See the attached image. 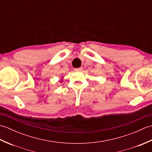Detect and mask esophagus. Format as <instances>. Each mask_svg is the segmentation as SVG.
<instances>
[{
	"instance_id": "34e87169",
	"label": "esophagus",
	"mask_w": 152,
	"mask_h": 152,
	"mask_svg": "<svg viewBox=\"0 0 152 152\" xmlns=\"http://www.w3.org/2000/svg\"><path fill=\"white\" fill-rule=\"evenodd\" d=\"M82 70H83L82 67H80V68H78V69H76V71H82Z\"/></svg>"
}]
</instances>
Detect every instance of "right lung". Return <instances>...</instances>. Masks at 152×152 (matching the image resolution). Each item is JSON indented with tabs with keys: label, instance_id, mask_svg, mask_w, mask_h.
Instances as JSON below:
<instances>
[{
	"label": "right lung",
	"instance_id": "add662e5",
	"mask_svg": "<svg viewBox=\"0 0 152 152\" xmlns=\"http://www.w3.org/2000/svg\"><path fill=\"white\" fill-rule=\"evenodd\" d=\"M61 78H62V77H61ZM60 82H63V80H60Z\"/></svg>",
	"mask_w": 152,
	"mask_h": 152
}]
</instances>
